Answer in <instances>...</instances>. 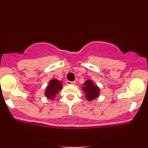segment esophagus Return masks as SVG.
I'll return each instance as SVG.
<instances>
[{"label": "esophagus", "instance_id": "obj_1", "mask_svg": "<svg viewBox=\"0 0 148 148\" xmlns=\"http://www.w3.org/2000/svg\"><path fill=\"white\" fill-rule=\"evenodd\" d=\"M66 84L67 85H74L76 84L75 81H67V82H66Z\"/></svg>", "mask_w": 148, "mask_h": 148}]
</instances>
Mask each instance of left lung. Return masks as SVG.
Returning <instances> with one entry per match:
<instances>
[{
    "label": "left lung",
    "instance_id": "left-lung-1",
    "mask_svg": "<svg viewBox=\"0 0 148 148\" xmlns=\"http://www.w3.org/2000/svg\"><path fill=\"white\" fill-rule=\"evenodd\" d=\"M82 90L86 94V98L88 101H92L99 96L100 90L97 85L93 83L92 80H87L85 81Z\"/></svg>",
    "mask_w": 148,
    "mask_h": 148
}]
</instances>
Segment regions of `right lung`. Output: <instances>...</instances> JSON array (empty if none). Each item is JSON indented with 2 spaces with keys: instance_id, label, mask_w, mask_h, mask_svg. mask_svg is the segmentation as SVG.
Instances as JSON below:
<instances>
[{
  "instance_id": "obj_1",
  "label": "right lung",
  "mask_w": 148,
  "mask_h": 148,
  "mask_svg": "<svg viewBox=\"0 0 148 148\" xmlns=\"http://www.w3.org/2000/svg\"><path fill=\"white\" fill-rule=\"evenodd\" d=\"M62 81L57 79H51L46 88L45 92L46 97L51 100L54 99L56 95L59 92V91L62 90Z\"/></svg>"
}]
</instances>
